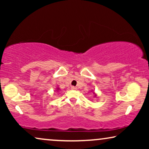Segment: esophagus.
<instances>
[{"label": "esophagus", "instance_id": "34e87169", "mask_svg": "<svg viewBox=\"0 0 149 149\" xmlns=\"http://www.w3.org/2000/svg\"><path fill=\"white\" fill-rule=\"evenodd\" d=\"M71 89H73V90H75V89H77V87H74V86H72V87H71Z\"/></svg>", "mask_w": 149, "mask_h": 149}]
</instances>
